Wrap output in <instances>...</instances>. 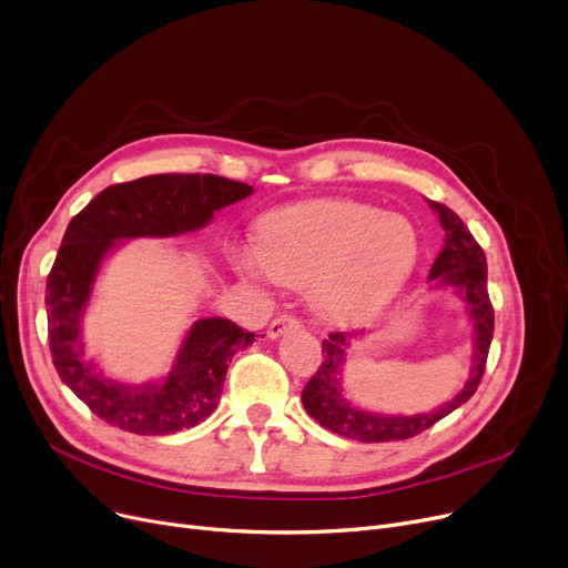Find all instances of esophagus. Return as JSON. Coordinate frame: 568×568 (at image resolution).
I'll return each instance as SVG.
<instances>
[{"instance_id":"34e87169","label":"esophagus","mask_w":568,"mask_h":568,"mask_svg":"<svg viewBox=\"0 0 568 568\" xmlns=\"http://www.w3.org/2000/svg\"><path fill=\"white\" fill-rule=\"evenodd\" d=\"M296 326H300V320H296V317H292V315H278L272 324H268L266 336H268V338H278V336H283L285 332L296 329Z\"/></svg>"}]
</instances>
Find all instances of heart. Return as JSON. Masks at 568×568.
Here are the masks:
<instances>
[{
  "label": "heart",
  "mask_w": 568,
  "mask_h": 568,
  "mask_svg": "<svg viewBox=\"0 0 568 568\" xmlns=\"http://www.w3.org/2000/svg\"><path fill=\"white\" fill-rule=\"evenodd\" d=\"M419 251L416 227L400 214L354 200H315L266 214L260 246H234L232 264L251 281L311 285L324 317L362 320L407 285Z\"/></svg>",
  "instance_id": "obj_1"
}]
</instances>
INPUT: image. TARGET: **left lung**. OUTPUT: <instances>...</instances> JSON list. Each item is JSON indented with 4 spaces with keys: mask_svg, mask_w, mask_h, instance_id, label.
Wrapping results in <instances>:
<instances>
[{
    "mask_svg": "<svg viewBox=\"0 0 568 568\" xmlns=\"http://www.w3.org/2000/svg\"><path fill=\"white\" fill-rule=\"evenodd\" d=\"M428 206L437 214L439 225L444 227V246L430 266L428 281L433 283V287H454L467 306V315L474 329V354L469 377L463 389L449 403L435 407L433 412L405 416L359 409L343 396L345 352L349 347V338H356L359 334H329V338L322 341L324 362L304 386L302 403L320 426L347 439L371 444L396 442L419 435L435 426L439 419H444L446 414H452L454 409L465 405L474 396L476 386H479L484 377L495 329V313L488 296L486 253L476 244L471 232L449 206L433 200H428Z\"/></svg>",
    "mask_w": 568,
    "mask_h": 568,
    "instance_id": "1",
    "label": "left lung"
}]
</instances>
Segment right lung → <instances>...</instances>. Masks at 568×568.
Returning a JSON list of instances; mask_svg holds the SVG:
<instances>
[{
	"instance_id": "obj_1",
	"label": "right lung",
	"mask_w": 568,
	"mask_h": 568,
	"mask_svg": "<svg viewBox=\"0 0 568 568\" xmlns=\"http://www.w3.org/2000/svg\"><path fill=\"white\" fill-rule=\"evenodd\" d=\"M253 186L219 174H149L101 191L69 223L45 283L52 364L69 389L110 426L135 435L193 428L221 400L232 356L255 336L225 317L193 322L163 379L124 384L84 359L82 315L103 260L126 239L204 227Z\"/></svg>"
}]
</instances>
